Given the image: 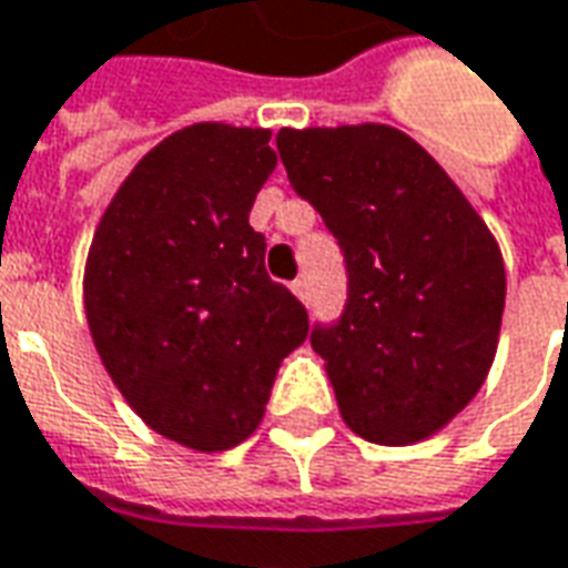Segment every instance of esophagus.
I'll return each mask as SVG.
<instances>
[{
	"label": "esophagus",
	"instance_id": "34e87169",
	"mask_svg": "<svg viewBox=\"0 0 568 568\" xmlns=\"http://www.w3.org/2000/svg\"><path fill=\"white\" fill-rule=\"evenodd\" d=\"M292 295H295L297 301H307V297H311V285H307V280H295V283H292Z\"/></svg>",
	"mask_w": 568,
	"mask_h": 568
}]
</instances>
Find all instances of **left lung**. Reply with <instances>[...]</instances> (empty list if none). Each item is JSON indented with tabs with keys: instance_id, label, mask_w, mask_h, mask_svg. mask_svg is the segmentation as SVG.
Segmentation results:
<instances>
[{
	"instance_id": "left-lung-1",
	"label": "left lung",
	"mask_w": 568,
	"mask_h": 568,
	"mask_svg": "<svg viewBox=\"0 0 568 568\" xmlns=\"http://www.w3.org/2000/svg\"><path fill=\"white\" fill-rule=\"evenodd\" d=\"M276 146L347 261L344 316L311 335L341 418L378 446L439 434L495 363L507 292L498 240L394 125L283 129Z\"/></svg>"
}]
</instances>
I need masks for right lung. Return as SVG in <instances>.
<instances>
[{"label":"right lung","instance_id":"1","mask_svg":"<svg viewBox=\"0 0 568 568\" xmlns=\"http://www.w3.org/2000/svg\"><path fill=\"white\" fill-rule=\"evenodd\" d=\"M273 169L271 129L196 122L134 165L91 236L94 351L134 415L184 449L227 452L255 434L311 328L248 224Z\"/></svg>","mask_w":568,"mask_h":568}]
</instances>
